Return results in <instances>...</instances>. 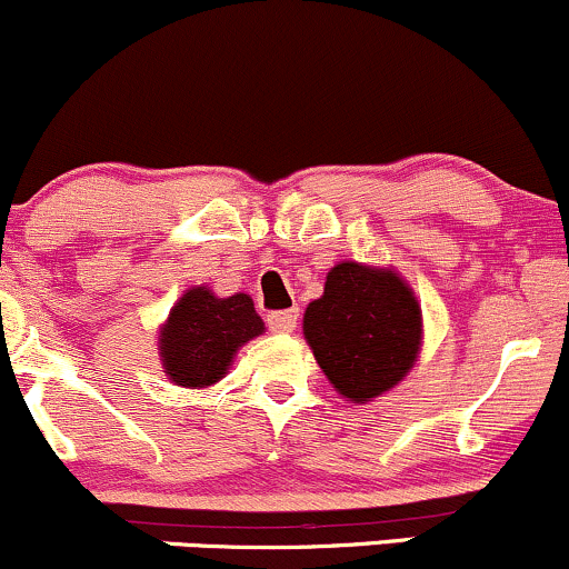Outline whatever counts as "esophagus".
Here are the masks:
<instances>
[{
  "label": "esophagus",
  "mask_w": 569,
  "mask_h": 569,
  "mask_svg": "<svg viewBox=\"0 0 569 569\" xmlns=\"http://www.w3.org/2000/svg\"><path fill=\"white\" fill-rule=\"evenodd\" d=\"M299 321V310H278L267 316V326L270 331H278V335H289V331L297 329Z\"/></svg>",
  "instance_id": "esophagus-1"
}]
</instances>
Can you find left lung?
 I'll list each match as a JSON object with an SVG mask.
<instances>
[{
    "label": "left lung",
    "mask_w": 569,
    "mask_h": 569,
    "mask_svg": "<svg viewBox=\"0 0 569 569\" xmlns=\"http://www.w3.org/2000/svg\"><path fill=\"white\" fill-rule=\"evenodd\" d=\"M422 318L396 272L342 262L326 276L323 297L307 305L305 339L329 382L352 401L390 390L411 369Z\"/></svg>",
    "instance_id": "obj_1"
}]
</instances>
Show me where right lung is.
<instances>
[{
  "label": "right lung",
  "instance_id": "1",
  "mask_svg": "<svg viewBox=\"0 0 569 569\" xmlns=\"http://www.w3.org/2000/svg\"><path fill=\"white\" fill-rule=\"evenodd\" d=\"M262 331L251 297L219 299L200 286L179 299L162 329V367L176 385L206 388L227 375L234 350Z\"/></svg>",
  "mask_w": 569,
  "mask_h": 569
}]
</instances>
